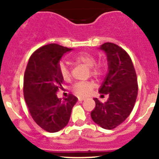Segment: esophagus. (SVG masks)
Segmentation results:
<instances>
[{
    "mask_svg": "<svg viewBox=\"0 0 159 159\" xmlns=\"http://www.w3.org/2000/svg\"><path fill=\"white\" fill-rule=\"evenodd\" d=\"M84 100H85V98H84L78 97V101H80V102H82V101H84Z\"/></svg>",
    "mask_w": 159,
    "mask_h": 159,
    "instance_id": "1",
    "label": "esophagus"
}]
</instances>
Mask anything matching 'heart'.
<instances>
[{"instance_id":"b5f03b06","label":"heart","mask_w":159,"mask_h":159,"mask_svg":"<svg viewBox=\"0 0 159 159\" xmlns=\"http://www.w3.org/2000/svg\"><path fill=\"white\" fill-rule=\"evenodd\" d=\"M74 60L78 63H82L91 69L93 75H99L103 71V65L99 64L95 65V57L94 55L88 52H81L74 57ZM58 71L61 78L65 81H68L70 78V70L68 67L64 62H60L58 65ZM93 84L90 81H79L72 86V91L79 96H87L93 89Z\"/></svg>"}]
</instances>
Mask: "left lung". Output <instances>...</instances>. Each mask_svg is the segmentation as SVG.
<instances>
[{"label":"left lung","mask_w":159,"mask_h":159,"mask_svg":"<svg viewBox=\"0 0 159 159\" xmlns=\"http://www.w3.org/2000/svg\"><path fill=\"white\" fill-rule=\"evenodd\" d=\"M98 49L106 54L108 68L98 92L108 94V99L102 103L94 98L95 108L91 117L100 127L111 130L121 124L134 108L138 94L137 75L131 57L121 47L107 42Z\"/></svg>","instance_id":"obj_1"}]
</instances>
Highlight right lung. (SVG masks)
<instances>
[{
	"label": "right lung",
	"mask_w": 159,
	"mask_h": 159,
	"mask_svg": "<svg viewBox=\"0 0 159 159\" xmlns=\"http://www.w3.org/2000/svg\"><path fill=\"white\" fill-rule=\"evenodd\" d=\"M57 44L40 48L30 56L24 76V96L35 122L48 132H57L69 121L78 98L69 94L62 100L57 91L64 79L58 71L62 56L72 51Z\"/></svg>",
	"instance_id": "right-lung-1"
}]
</instances>
